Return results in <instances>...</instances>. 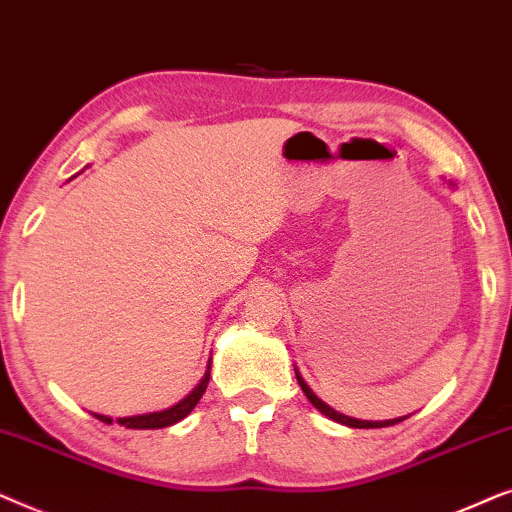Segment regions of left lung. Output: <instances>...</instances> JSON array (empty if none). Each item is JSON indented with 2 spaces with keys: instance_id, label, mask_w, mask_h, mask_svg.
Wrapping results in <instances>:
<instances>
[{
  "instance_id": "left-lung-1",
  "label": "left lung",
  "mask_w": 512,
  "mask_h": 512,
  "mask_svg": "<svg viewBox=\"0 0 512 512\" xmlns=\"http://www.w3.org/2000/svg\"><path fill=\"white\" fill-rule=\"evenodd\" d=\"M295 374H297V381H299V386H302V391H304V395L306 398L311 400V405L316 407L318 412H323L327 419H332V421H337V424H344V426H351V428H384V426H393V424H398V421H403L405 417H400V419H388V421H360V419H353V417H346V414H342V412H337V410H332L330 405H325L323 400L318 398L316 393L311 391L309 386H306V381L302 379V374H299L297 370H295Z\"/></svg>"
}]
</instances>
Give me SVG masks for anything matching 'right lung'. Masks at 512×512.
<instances>
[{
    "label": "right lung",
    "instance_id": "1",
    "mask_svg": "<svg viewBox=\"0 0 512 512\" xmlns=\"http://www.w3.org/2000/svg\"><path fill=\"white\" fill-rule=\"evenodd\" d=\"M208 379H210V365H208L206 374H203V379L199 381V386H196L194 391L189 393L185 400H180V403L173 405V407H168V410H163V412L138 414V417L117 419V424L126 426V428H166V426H173V424H177V421L185 419L187 414L194 410L196 403H199V400H201V395L206 393ZM93 417L100 419V421H105V424H112V421H114L112 417H105V414H93Z\"/></svg>",
    "mask_w": 512,
    "mask_h": 512
}]
</instances>
